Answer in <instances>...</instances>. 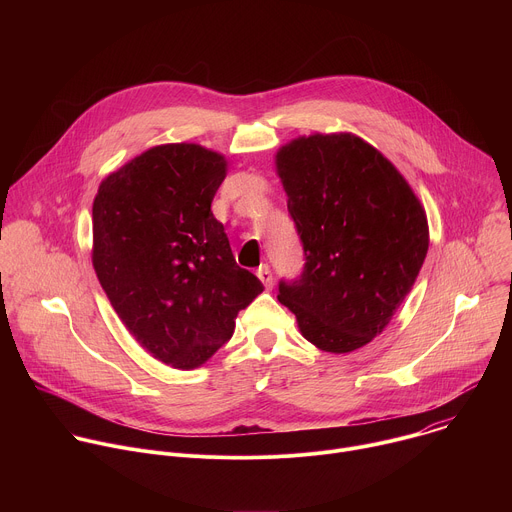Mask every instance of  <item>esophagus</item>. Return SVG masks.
<instances>
[{"label": "esophagus", "instance_id": "34e87169", "mask_svg": "<svg viewBox=\"0 0 512 512\" xmlns=\"http://www.w3.org/2000/svg\"><path fill=\"white\" fill-rule=\"evenodd\" d=\"M257 277L263 281L265 287H273V273H271V267H269L267 263H261V265H259Z\"/></svg>", "mask_w": 512, "mask_h": 512}]
</instances>
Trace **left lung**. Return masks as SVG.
Listing matches in <instances>:
<instances>
[{
	"label": "left lung",
	"instance_id": "left-lung-1",
	"mask_svg": "<svg viewBox=\"0 0 512 512\" xmlns=\"http://www.w3.org/2000/svg\"><path fill=\"white\" fill-rule=\"evenodd\" d=\"M304 271L277 300L306 340L350 352L385 330L429 247L425 210L397 168L352 133L310 135L277 152Z\"/></svg>",
	"mask_w": 512,
	"mask_h": 512
}]
</instances>
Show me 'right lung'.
Returning <instances> with one entry per match:
<instances>
[{
	"label": "right lung",
	"mask_w": 512,
	"mask_h": 512,
	"mask_svg": "<svg viewBox=\"0 0 512 512\" xmlns=\"http://www.w3.org/2000/svg\"><path fill=\"white\" fill-rule=\"evenodd\" d=\"M225 176L221 154L168 143L109 174L93 202L101 287L131 336L174 369L208 360L263 291L210 210Z\"/></svg>",
	"instance_id": "obj_1"
}]
</instances>
